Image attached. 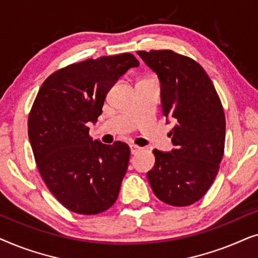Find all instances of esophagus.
Here are the masks:
<instances>
[{
    "label": "esophagus",
    "instance_id": "1",
    "mask_svg": "<svg viewBox=\"0 0 258 258\" xmlns=\"http://www.w3.org/2000/svg\"><path fill=\"white\" fill-rule=\"evenodd\" d=\"M140 150H141V148L139 146H135V144H132V146H130V153H132L133 155L139 153Z\"/></svg>",
    "mask_w": 258,
    "mask_h": 258
}]
</instances>
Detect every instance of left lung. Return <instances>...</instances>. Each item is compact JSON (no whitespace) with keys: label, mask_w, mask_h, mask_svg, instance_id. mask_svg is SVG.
Instances as JSON below:
<instances>
[{"label":"left lung","mask_w":258,"mask_h":258,"mask_svg":"<svg viewBox=\"0 0 258 258\" xmlns=\"http://www.w3.org/2000/svg\"><path fill=\"white\" fill-rule=\"evenodd\" d=\"M161 83L163 115L174 118L176 147L154 149L155 165L148 179L162 202L185 207L206 195L224 154L225 116L213 82L192 58L172 50L137 51Z\"/></svg>","instance_id":"left-lung-1"}]
</instances>
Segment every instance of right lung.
Segmentation results:
<instances>
[{
    "label": "right lung",
    "mask_w": 258,
    "mask_h": 258,
    "mask_svg": "<svg viewBox=\"0 0 258 258\" xmlns=\"http://www.w3.org/2000/svg\"><path fill=\"white\" fill-rule=\"evenodd\" d=\"M140 62L129 52L88 58L44 81L28 118L37 169L56 200L73 213L96 215L117 200L128 169V144H103L89 136L105 96Z\"/></svg>",
    "instance_id": "1"
}]
</instances>
